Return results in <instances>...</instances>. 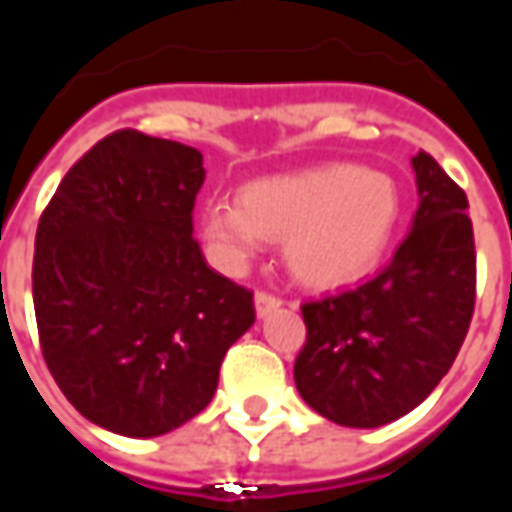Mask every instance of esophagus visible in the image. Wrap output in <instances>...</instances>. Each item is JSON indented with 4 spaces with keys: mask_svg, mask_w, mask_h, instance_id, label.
Wrapping results in <instances>:
<instances>
[{
    "mask_svg": "<svg viewBox=\"0 0 512 512\" xmlns=\"http://www.w3.org/2000/svg\"><path fill=\"white\" fill-rule=\"evenodd\" d=\"M282 304V299L279 296H274V293H268V290H257L255 293V307H257V315L263 318V315H268V312H274Z\"/></svg>",
    "mask_w": 512,
    "mask_h": 512,
    "instance_id": "obj_1",
    "label": "esophagus"
}]
</instances>
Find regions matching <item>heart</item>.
<instances>
[{"label": "heart", "instance_id": "1", "mask_svg": "<svg viewBox=\"0 0 512 512\" xmlns=\"http://www.w3.org/2000/svg\"><path fill=\"white\" fill-rule=\"evenodd\" d=\"M395 180L329 164L246 183L235 202L202 211V235L224 266H244L263 238L285 241L290 271L312 288H337L376 266L395 233Z\"/></svg>", "mask_w": 512, "mask_h": 512}]
</instances>
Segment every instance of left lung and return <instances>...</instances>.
Listing matches in <instances>:
<instances>
[{
  "instance_id": "obj_1",
  "label": "left lung",
  "mask_w": 512,
  "mask_h": 512,
  "mask_svg": "<svg viewBox=\"0 0 512 512\" xmlns=\"http://www.w3.org/2000/svg\"><path fill=\"white\" fill-rule=\"evenodd\" d=\"M411 233L376 277L301 304L299 395L345 428H378L417 408L461 351L474 312L477 255L469 200L419 150Z\"/></svg>"
}]
</instances>
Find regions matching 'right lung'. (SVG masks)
<instances>
[{
    "mask_svg": "<svg viewBox=\"0 0 512 512\" xmlns=\"http://www.w3.org/2000/svg\"><path fill=\"white\" fill-rule=\"evenodd\" d=\"M202 153L123 128L62 178L38 222L32 299L62 395L95 425L150 439L211 403L252 290L194 241Z\"/></svg>",
    "mask_w": 512,
    "mask_h": 512,
    "instance_id": "add662e5",
    "label": "right lung"
}]
</instances>
